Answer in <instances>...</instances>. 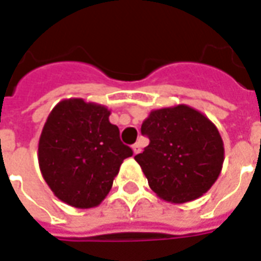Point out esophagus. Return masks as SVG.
<instances>
[{"label": "esophagus", "instance_id": "1", "mask_svg": "<svg viewBox=\"0 0 261 261\" xmlns=\"http://www.w3.org/2000/svg\"><path fill=\"white\" fill-rule=\"evenodd\" d=\"M141 149H142V145L140 141L136 142V144L133 145V151H134V153H140L141 152Z\"/></svg>", "mask_w": 261, "mask_h": 261}]
</instances>
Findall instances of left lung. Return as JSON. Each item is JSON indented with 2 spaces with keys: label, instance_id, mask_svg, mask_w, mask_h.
I'll return each instance as SVG.
<instances>
[{
  "label": "left lung",
  "instance_id": "8db88e82",
  "mask_svg": "<svg viewBox=\"0 0 261 261\" xmlns=\"http://www.w3.org/2000/svg\"><path fill=\"white\" fill-rule=\"evenodd\" d=\"M141 133L149 145L134 156L162 200L193 201L207 193L224 164V142L211 120L187 105L152 110Z\"/></svg>",
  "mask_w": 261,
  "mask_h": 261
}]
</instances>
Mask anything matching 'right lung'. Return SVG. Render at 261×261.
<instances>
[{"mask_svg": "<svg viewBox=\"0 0 261 261\" xmlns=\"http://www.w3.org/2000/svg\"><path fill=\"white\" fill-rule=\"evenodd\" d=\"M110 110L84 99L61 100L39 140V166L51 192L76 208L99 205L133 149L120 140Z\"/></svg>", "mask_w": 261, "mask_h": 261, "instance_id": "right-lung-1", "label": "right lung"}]
</instances>
